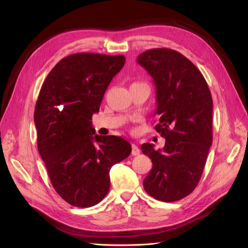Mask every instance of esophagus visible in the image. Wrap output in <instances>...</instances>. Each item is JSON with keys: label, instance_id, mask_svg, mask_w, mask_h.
<instances>
[{"label": "esophagus", "instance_id": "obj_1", "mask_svg": "<svg viewBox=\"0 0 248 248\" xmlns=\"http://www.w3.org/2000/svg\"><path fill=\"white\" fill-rule=\"evenodd\" d=\"M131 154L133 156H137L140 154V149L139 147L136 145V144H132V151H131Z\"/></svg>", "mask_w": 248, "mask_h": 248}]
</instances>
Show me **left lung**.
Here are the masks:
<instances>
[{
	"mask_svg": "<svg viewBox=\"0 0 248 248\" xmlns=\"http://www.w3.org/2000/svg\"><path fill=\"white\" fill-rule=\"evenodd\" d=\"M137 62L153 78L155 129L166 139L162 149L140 147L153 163L144 188L158 201H179L197 187L212 145L211 93L196 65L176 50L149 49Z\"/></svg>",
	"mask_w": 248,
	"mask_h": 248,
	"instance_id": "obj_1",
	"label": "left lung"
}]
</instances>
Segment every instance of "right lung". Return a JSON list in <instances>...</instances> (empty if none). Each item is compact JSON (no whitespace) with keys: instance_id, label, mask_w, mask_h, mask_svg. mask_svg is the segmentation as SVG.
I'll return each mask as SVG.
<instances>
[{"instance_id":"1","label":"right lung","mask_w":248,"mask_h":248,"mask_svg":"<svg viewBox=\"0 0 248 248\" xmlns=\"http://www.w3.org/2000/svg\"><path fill=\"white\" fill-rule=\"evenodd\" d=\"M125 57L78 52L62 59L44 80L34 111L37 144L55 190L68 204L87 208L109 189V170L131 153L115 136H98L92 116Z\"/></svg>"}]
</instances>
